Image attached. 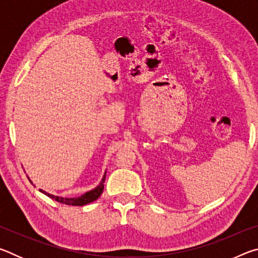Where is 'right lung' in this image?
<instances>
[{
	"label": "right lung",
	"mask_w": 258,
	"mask_h": 258,
	"mask_svg": "<svg viewBox=\"0 0 258 258\" xmlns=\"http://www.w3.org/2000/svg\"><path fill=\"white\" fill-rule=\"evenodd\" d=\"M104 180H106V172H104L103 176H102V180H101V182L99 183V185L97 187H94V189L87 191V192H85V194H83L82 196H80V197H75V198L59 197V196L47 194L46 191L42 190V189H40V191L42 192V194H44L45 196H47V197H50L51 199H53L58 203L72 205V206H83V205H86V204H90V203L94 202V200H97L100 197V196H101L102 191H103V186H104ZM29 182L33 183L30 180H29Z\"/></svg>",
	"instance_id": "right-lung-1"
}]
</instances>
